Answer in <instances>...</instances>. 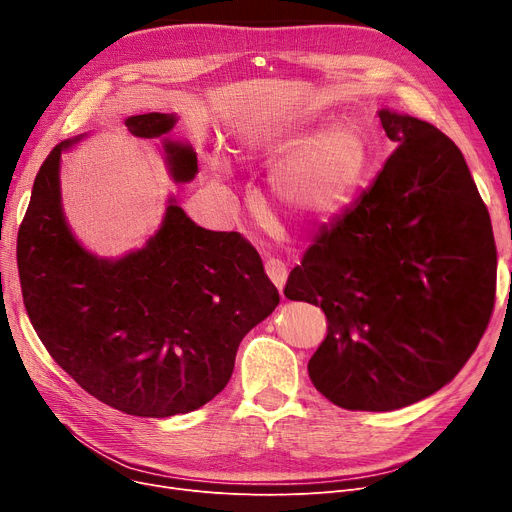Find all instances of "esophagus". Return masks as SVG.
Returning a JSON list of instances; mask_svg holds the SVG:
<instances>
[{"instance_id":"obj_1","label":"esophagus","mask_w":512,"mask_h":512,"mask_svg":"<svg viewBox=\"0 0 512 512\" xmlns=\"http://www.w3.org/2000/svg\"><path fill=\"white\" fill-rule=\"evenodd\" d=\"M265 274H267V278L274 282V286L282 292V288L286 284V278H288V267L284 265V261L274 259V257L267 259L265 261Z\"/></svg>"}]
</instances>
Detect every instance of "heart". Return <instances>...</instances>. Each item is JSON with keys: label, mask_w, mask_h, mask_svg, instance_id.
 <instances>
[{"label": "heart", "mask_w": 512, "mask_h": 512, "mask_svg": "<svg viewBox=\"0 0 512 512\" xmlns=\"http://www.w3.org/2000/svg\"><path fill=\"white\" fill-rule=\"evenodd\" d=\"M242 137L249 143L267 145L272 153L299 142V137L267 124L249 126ZM367 166L365 134L355 124L336 122L284 153L272 166L270 188L286 215L309 226L330 218L353 201Z\"/></svg>", "instance_id": "b5f03b06"}]
</instances>
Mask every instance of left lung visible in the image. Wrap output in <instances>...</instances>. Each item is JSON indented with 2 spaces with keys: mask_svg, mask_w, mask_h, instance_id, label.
<instances>
[{
  "mask_svg": "<svg viewBox=\"0 0 512 512\" xmlns=\"http://www.w3.org/2000/svg\"><path fill=\"white\" fill-rule=\"evenodd\" d=\"M380 120L394 153L284 288L326 313L309 378L348 411L402 409L446 386L496 299L490 213L461 149L413 116L382 110Z\"/></svg>",
  "mask_w": 512,
  "mask_h": 512,
  "instance_id": "8db88e82",
  "label": "left lung"
}]
</instances>
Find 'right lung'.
<instances>
[{"instance_id":"obj_1","label":"right lung","mask_w":512,"mask_h":512,"mask_svg":"<svg viewBox=\"0 0 512 512\" xmlns=\"http://www.w3.org/2000/svg\"><path fill=\"white\" fill-rule=\"evenodd\" d=\"M176 116L126 120L134 137H168ZM51 149L18 230L26 313L47 353L107 407L137 417L191 413L218 396L240 340L278 303L259 253L238 232L197 226L174 199L139 251L101 259L72 236L60 197V155ZM176 182H191L197 153L166 139Z\"/></svg>"}]
</instances>
